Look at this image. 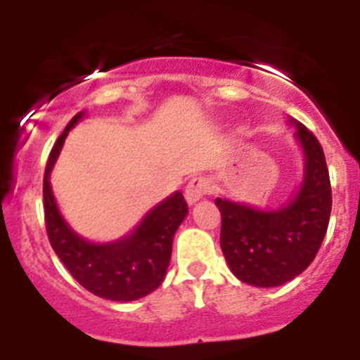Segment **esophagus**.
<instances>
[{
    "instance_id": "esophagus-1",
    "label": "esophagus",
    "mask_w": 360,
    "mask_h": 360,
    "mask_svg": "<svg viewBox=\"0 0 360 360\" xmlns=\"http://www.w3.org/2000/svg\"><path fill=\"white\" fill-rule=\"evenodd\" d=\"M211 182H209L207 178H202V176H196L193 178L189 184H187L186 187V200L189 203H195L198 202L200 198H203V196L211 195Z\"/></svg>"
}]
</instances>
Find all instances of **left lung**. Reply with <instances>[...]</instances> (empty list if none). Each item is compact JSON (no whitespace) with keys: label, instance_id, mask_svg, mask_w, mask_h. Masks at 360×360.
Listing matches in <instances>:
<instances>
[{"label":"left lung","instance_id":"obj_1","mask_svg":"<svg viewBox=\"0 0 360 360\" xmlns=\"http://www.w3.org/2000/svg\"><path fill=\"white\" fill-rule=\"evenodd\" d=\"M295 139L304 151V178L297 195L281 209L262 211L216 198L221 212L219 245L240 281L254 287H279L314 262L332 212V187L323 148L303 124Z\"/></svg>","mask_w":360,"mask_h":360}]
</instances>
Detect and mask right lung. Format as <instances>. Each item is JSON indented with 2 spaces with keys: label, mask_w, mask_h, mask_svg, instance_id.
Returning a JSON list of instances; mask_svg holds the SVG:
<instances>
[{
  "label": "right lung",
  "mask_w": 360,
  "mask_h": 360,
  "mask_svg": "<svg viewBox=\"0 0 360 360\" xmlns=\"http://www.w3.org/2000/svg\"><path fill=\"white\" fill-rule=\"evenodd\" d=\"M77 113L52 148L43 178L44 224L50 245L73 279L91 294L111 301H135L157 290L171 259L173 238L187 214L184 195L176 191L144 216L139 227L113 243H91L68 227L57 209L50 171L66 135L81 120Z\"/></svg>",
  "instance_id": "add662e5"
}]
</instances>
